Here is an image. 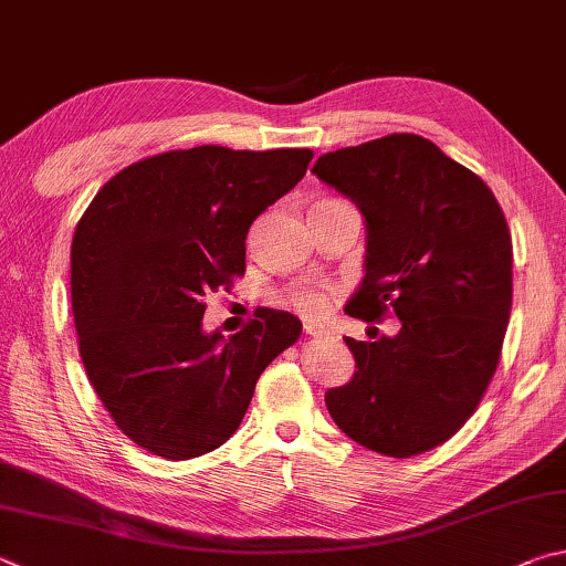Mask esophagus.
<instances>
[{"instance_id": "obj_1", "label": "esophagus", "mask_w": 566, "mask_h": 566, "mask_svg": "<svg viewBox=\"0 0 566 566\" xmlns=\"http://www.w3.org/2000/svg\"><path fill=\"white\" fill-rule=\"evenodd\" d=\"M304 334H310V336H314V338H328L332 336V332H328V328H324V326H318V324H314V322H306L304 324Z\"/></svg>"}]
</instances>
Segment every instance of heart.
Instances as JSON below:
<instances>
[{
  "mask_svg": "<svg viewBox=\"0 0 566 566\" xmlns=\"http://www.w3.org/2000/svg\"><path fill=\"white\" fill-rule=\"evenodd\" d=\"M334 296V286L328 284H296L284 294V304L302 316H318L326 312Z\"/></svg>",
  "mask_w": 566,
  "mask_h": 566,
  "instance_id": "heart-1",
  "label": "heart"
}]
</instances>
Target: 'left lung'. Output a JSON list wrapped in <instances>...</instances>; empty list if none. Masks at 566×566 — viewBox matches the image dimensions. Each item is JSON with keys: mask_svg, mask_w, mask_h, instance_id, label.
<instances>
[{"mask_svg": "<svg viewBox=\"0 0 566 566\" xmlns=\"http://www.w3.org/2000/svg\"><path fill=\"white\" fill-rule=\"evenodd\" d=\"M318 180L366 218V274L346 312L396 336L346 338L356 374L326 390L344 433L410 458L446 443L495 376L512 310V238L475 172L413 133L326 153Z\"/></svg>", "mask_w": 566, "mask_h": 566, "instance_id": "left-lung-1", "label": "left lung"}]
</instances>
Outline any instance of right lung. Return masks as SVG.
<instances>
[{
	"label": "right lung",
	"instance_id": "1",
	"mask_svg": "<svg viewBox=\"0 0 566 566\" xmlns=\"http://www.w3.org/2000/svg\"><path fill=\"white\" fill-rule=\"evenodd\" d=\"M310 148L168 150L96 192L71 242L78 354L101 403L133 443L166 460L220 448L256 378L302 334L256 310L230 338L202 332L205 296L244 274L252 222L304 178Z\"/></svg>",
	"mask_w": 566,
	"mask_h": 566
}]
</instances>
